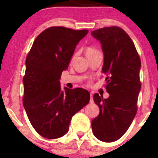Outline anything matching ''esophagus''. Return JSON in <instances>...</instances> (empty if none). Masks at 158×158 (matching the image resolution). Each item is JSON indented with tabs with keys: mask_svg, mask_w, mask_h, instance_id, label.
Returning a JSON list of instances; mask_svg holds the SVG:
<instances>
[{
	"mask_svg": "<svg viewBox=\"0 0 158 158\" xmlns=\"http://www.w3.org/2000/svg\"><path fill=\"white\" fill-rule=\"evenodd\" d=\"M90 103H94V98H93V95L91 93H90Z\"/></svg>",
	"mask_w": 158,
	"mask_h": 158,
	"instance_id": "34e87169",
	"label": "esophagus"
}]
</instances>
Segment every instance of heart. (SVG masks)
<instances>
[{
	"mask_svg": "<svg viewBox=\"0 0 158 158\" xmlns=\"http://www.w3.org/2000/svg\"><path fill=\"white\" fill-rule=\"evenodd\" d=\"M96 52H98V51H97L96 49L93 48V47H88V48L86 49V50H85L86 56L90 55H92V54Z\"/></svg>",
	"mask_w": 158,
	"mask_h": 158,
	"instance_id": "heart-1",
	"label": "heart"
}]
</instances>
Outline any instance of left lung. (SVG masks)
<instances>
[{
    "instance_id": "8db88e82",
    "label": "left lung",
    "mask_w": 158,
    "mask_h": 158,
    "mask_svg": "<svg viewBox=\"0 0 158 158\" xmlns=\"http://www.w3.org/2000/svg\"><path fill=\"white\" fill-rule=\"evenodd\" d=\"M91 35L101 44L102 72L106 75V88L110 95L103 99L94 94L100 113L92 121V130L98 139L111 142L124 135L137 114L141 60L132 40L122 28L104 27L93 31Z\"/></svg>"
}]
</instances>
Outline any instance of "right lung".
I'll return each instance as SVG.
<instances>
[{
    "mask_svg": "<svg viewBox=\"0 0 158 158\" xmlns=\"http://www.w3.org/2000/svg\"><path fill=\"white\" fill-rule=\"evenodd\" d=\"M88 30L49 27L34 40L26 59L23 104L32 127L47 139L68 133L73 116L89 103L83 88H64L60 79L78 42Z\"/></svg>",
    "mask_w": 158,
    "mask_h": 158,
    "instance_id": "right-lung-1",
    "label": "right lung"
}]
</instances>
